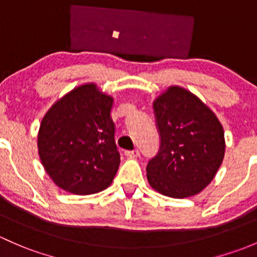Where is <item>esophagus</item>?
<instances>
[{
	"instance_id": "esophagus-1",
	"label": "esophagus",
	"mask_w": 257,
	"mask_h": 257,
	"mask_svg": "<svg viewBox=\"0 0 257 257\" xmlns=\"http://www.w3.org/2000/svg\"><path fill=\"white\" fill-rule=\"evenodd\" d=\"M125 155L130 158H136L140 156V151L139 150H134V151H126Z\"/></svg>"
}]
</instances>
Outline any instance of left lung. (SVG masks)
Here are the masks:
<instances>
[{"instance_id": "8db88e82", "label": "left lung", "mask_w": 257, "mask_h": 257, "mask_svg": "<svg viewBox=\"0 0 257 257\" xmlns=\"http://www.w3.org/2000/svg\"><path fill=\"white\" fill-rule=\"evenodd\" d=\"M153 110L161 144L147 165L148 183L167 197L198 194L223 162V126L199 97L179 86L160 95Z\"/></svg>"}]
</instances>
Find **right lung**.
Instances as JSON below:
<instances>
[{"mask_svg":"<svg viewBox=\"0 0 257 257\" xmlns=\"http://www.w3.org/2000/svg\"><path fill=\"white\" fill-rule=\"evenodd\" d=\"M113 99L85 84L68 92L48 110L38 132L42 165L54 183L73 194L101 192L120 165Z\"/></svg>","mask_w":257,"mask_h":257,"instance_id":"add662e5","label":"right lung"}]
</instances>
